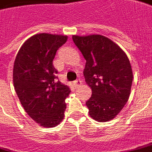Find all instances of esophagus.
<instances>
[{"label": "esophagus", "instance_id": "1", "mask_svg": "<svg viewBox=\"0 0 152 152\" xmlns=\"http://www.w3.org/2000/svg\"><path fill=\"white\" fill-rule=\"evenodd\" d=\"M81 83H82V81H81L80 79H77V80L74 82V85L75 86V87H79V86L81 85Z\"/></svg>", "mask_w": 152, "mask_h": 152}]
</instances>
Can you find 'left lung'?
<instances>
[{"label": "left lung", "mask_w": 152, "mask_h": 152, "mask_svg": "<svg viewBox=\"0 0 152 152\" xmlns=\"http://www.w3.org/2000/svg\"><path fill=\"white\" fill-rule=\"evenodd\" d=\"M86 60L83 75L92 95L86 104L94 120L113 119L128 101L133 82L129 58L110 39L100 35H73Z\"/></svg>", "instance_id": "1"}]
</instances>
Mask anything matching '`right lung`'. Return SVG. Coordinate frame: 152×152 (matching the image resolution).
<instances>
[{"label":"right lung","instance_id":"1","mask_svg":"<svg viewBox=\"0 0 152 152\" xmlns=\"http://www.w3.org/2000/svg\"><path fill=\"white\" fill-rule=\"evenodd\" d=\"M66 35L41 33L33 35L18 51L13 69L15 91L24 110L44 127L57 126L64 118L69 87L56 81L53 61Z\"/></svg>","mask_w":152,"mask_h":152}]
</instances>
